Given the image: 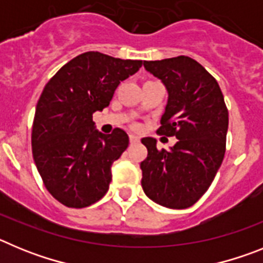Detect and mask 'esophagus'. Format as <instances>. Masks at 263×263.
<instances>
[{
    "label": "esophagus",
    "mask_w": 263,
    "mask_h": 263,
    "mask_svg": "<svg viewBox=\"0 0 263 263\" xmlns=\"http://www.w3.org/2000/svg\"><path fill=\"white\" fill-rule=\"evenodd\" d=\"M139 142V137L136 136V134H130V143H138Z\"/></svg>",
    "instance_id": "obj_1"
}]
</instances>
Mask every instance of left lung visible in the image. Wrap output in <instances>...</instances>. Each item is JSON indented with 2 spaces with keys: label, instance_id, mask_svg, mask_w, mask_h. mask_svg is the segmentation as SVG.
Wrapping results in <instances>:
<instances>
[{
  "label": "left lung",
  "instance_id": "1",
  "mask_svg": "<svg viewBox=\"0 0 263 263\" xmlns=\"http://www.w3.org/2000/svg\"><path fill=\"white\" fill-rule=\"evenodd\" d=\"M143 66L168 93L157 133L178 142L158 150L157 139L142 138L147 158L141 162V184L154 203L184 210L205 194L224 159L229 122L224 96L210 72L184 55Z\"/></svg>",
  "mask_w": 263,
  "mask_h": 263
}]
</instances>
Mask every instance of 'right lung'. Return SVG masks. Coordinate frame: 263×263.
<instances>
[{"label":"right lung","mask_w":263,"mask_h":263,"mask_svg":"<svg viewBox=\"0 0 263 263\" xmlns=\"http://www.w3.org/2000/svg\"><path fill=\"white\" fill-rule=\"evenodd\" d=\"M142 60L88 51L69 60L46 84L32 124V157L47 191L71 208H84L108 192L111 164L129 145L117 127L95 129L92 115L109 105L121 81Z\"/></svg>","instance_id":"right-lung-1"}]
</instances>
